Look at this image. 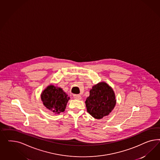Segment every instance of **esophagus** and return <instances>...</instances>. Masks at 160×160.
Instances as JSON below:
<instances>
[{
  "mask_svg": "<svg viewBox=\"0 0 160 160\" xmlns=\"http://www.w3.org/2000/svg\"><path fill=\"white\" fill-rule=\"evenodd\" d=\"M73 97L75 99H77V100H81L82 99V96L80 94H74L73 96Z\"/></svg>",
  "mask_w": 160,
  "mask_h": 160,
  "instance_id": "1",
  "label": "esophagus"
}]
</instances>
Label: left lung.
<instances>
[{
    "mask_svg": "<svg viewBox=\"0 0 160 160\" xmlns=\"http://www.w3.org/2000/svg\"><path fill=\"white\" fill-rule=\"evenodd\" d=\"M87 111L96 119H102L114 109L116 104L113 89L106 82H98L90 90L86 102Z\"/></svg>",
    "mask_w": 160,
    "mask_h": 160,
    "instance_id": "left-lung-1",
    "label": "left lung"
}]
</instances>
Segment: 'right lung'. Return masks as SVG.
I'll return each mask as SVG.
<instances>
[{
    "mask_svg": "<svg viewBox=\"0 0 160 160\" xmlns=\"http://www.w3.org/2000/svg\"><path fill=\"white\" fill-rule=\"evenodd\" d=\"M43 105L55 114L64 112L70 98L63 89L52 84L48 85L40 95Z\"/></svg>",
    "mask_w": 160,
    "mask_h": 160,
    "instance_id": "add662e5",
    "label": "right lung"
}]
</instances>
